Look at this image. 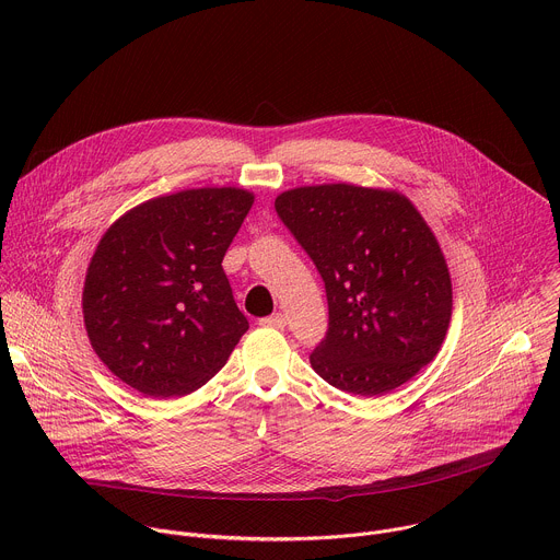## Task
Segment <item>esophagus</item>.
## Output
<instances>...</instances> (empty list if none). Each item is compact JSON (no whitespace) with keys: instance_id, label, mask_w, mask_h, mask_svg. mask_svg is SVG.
Instances as JSON below:
<instances>
[{"instance_id":"esophagus-1","label":"esophagus","mask_w":560,"mask_h":560,"mask_svg":"<svg viewBox=\"0 0 560 560\" xmlns=\"http://www.w3.org/2000/svg\"><path fill=\"white\" fill-rule=\"evenodd\" d=\"M264 328H275V330H283L285 328V314H281V312H277V314H272V316H266V318H261L259 322Z\"/></svg>"}]
</instances>
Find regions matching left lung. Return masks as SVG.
<instances>
[{"label":"left lung","instance_id":"1","mask_svg":"<svg viewBox=\"0 0 560 560\" xmlns=\"http://www.w3.org/2000/svg\"><path fill=\"white\" fill-rule=\"evenodd\" d=\"M275 208L326 281L330 326L314 372L359 396L417 376L452 322L450 268L417 206L341 182L283 190Z\"/></svg>","mask_w":560,"mask_h":560}]
</instances>
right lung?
Masks as SVG:
<instances>
[{"label": "right lung", "mask_w": 560, "mask_h": 560, "mask_svg": "<svg viewBox=\"0 0 560 560\" xmlns=\"http://www.w3.org/2000/svg\"><path fill=\"white\" fill-rule=\"evenodd\" d=\"M255 203L234 186L148 199L100 238L82 312L102 363L150 398L206 385L248 330L223 255Z\"/></svg>", "instance_id": "1"}]
</instances>
